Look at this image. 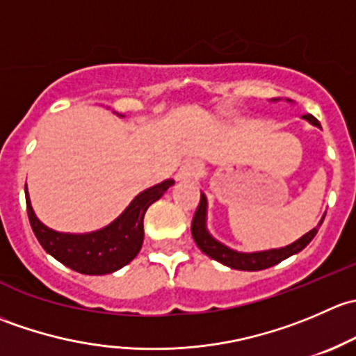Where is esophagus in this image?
Returning a JSON list of instances; mask_svg holds the SVG:
<instances>
[{
	"instance_id": "34e87169",
	"label": "esophagus",
	"mask_w": 356,
	"mask_h": 356,
	"mask_svg": "<svg viewBox=\"0 0 356 356\" xmlns=\"http://www.w3.org/2000/svg\"><path fill=\"white\" fill-rule=\"evenodd\" d=\"M196 163L195 161H186L184 165H182L181 168H179V172L175 174V181L177 182H191L196 179Z\"/></svg>"
}]
</instances>
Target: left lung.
Instances as JSON below:
<instances>
[{"instance_id":"obj_1","label":"left lung","mask_w":356,"mask_h":356,"mask_svg":"<svg viewBox=\"0 0 356 356\" xmlns=\"http://www.w3.org/2000/svg\"><path fill=\"white\" fill-rule=\"evenodd\" d=\"M270 102H281V98H274ZM286 102L293 103L291 99L286 98ZM303 120L310 122L312 125L321 129V124H318L317 118L314 115H303ZM207 210H208V201L207 196L201 193V200L198 204V210H196L195 217H193V224H191V232H193V239L198 245V248L203 251L204 254H208L210 258L217 260L218 264L225 265V267L236 268V270H248V272H254V270H264V268L274 267V265L281 264L282 260L286 258L293 257V254L300 253L312 239L315 238L317 234L318 227L324 222L325 215H322L321 222L315 225L312 231H308L307 234L301 236L300 239H296L294 243H291L288 246L282 248H274V250H265V251H251V253H245V251H236L232 248L225 246L224 243L217 241L213 236L208 232L207 227Z\"/></svg>"}]
</instances>
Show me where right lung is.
Here are the masks:
<instances>
[{"mask_svg": "<svg viewBox=\"0 0 356 356\" xmlns=\"http://www.w3.org/2000/svg\"><path fill=\"white\" fill-rule=\"evenodd\" d=\"M170 186H174V181L168 179L153 188L145 189L113 222L103 229L84 232V234L58 232L42 224L34 213L27 186H25V201H27V213L32 231L46 253L75 272L86 275H105L134 260L145 239L143 220L146 210L149 204L160 200Z\"/></svg>", "mask_w": 356, "mask_h": 356, "instance_id": "add662e5", "label": "right lung"}]
</instances>
